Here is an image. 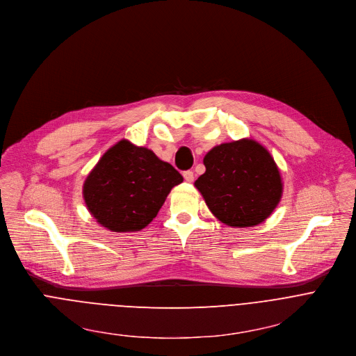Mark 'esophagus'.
<instances>
[{"instance_id":"obj_1","label":"esophagus","mask_w":356,"mask_h":356,"mask_svg":"<svg viewBox=\"0 0 356 356\" xmlns=\"http://www.w3.org/2000/svg\"><path fill=\"white\" fill-rule=\"evenodd\" d=\"M182 175H184L186 182H192L193 181V171H185Z\"/></svg>"}]
</instances>
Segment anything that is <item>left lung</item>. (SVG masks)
Masks as SVG:
<instances>
[{"instance_id": "obj_1", "label": "left lung", "mask_w": 356, "mask_h": 356, "mask_svg": "<svg viewBox=\"0 0 356 356\" xmlns=\"http://www.w3.org/2000/svg\"><path fill=\"white\" fill-rule=\"evenodd\" d=\"M207 171L195 181L209 211L232 227L264 222L280 204L283 179L266 147L242 138L213 147L204 158Z\"/></svg>"}]
</instances>
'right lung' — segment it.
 Returning <instances> with one entry per match:
<instances>
[{
    "label": "right lung",
    "instance_id": "obj_1",
    "mask_svg": "<svg viewBox=\"0 0 356 356\" xmlns=\"http://www.w3.org/2000/svg\"><path fill=\"white\" fill-rule=\"evenodd\" d=\"M184 181L149 148L123 138L110 147L83 184V200L99 225L111 232L144 229Z\"/></svg>",
    "mask_w": 356,
    "mask_h": 356
}]
</instances>
